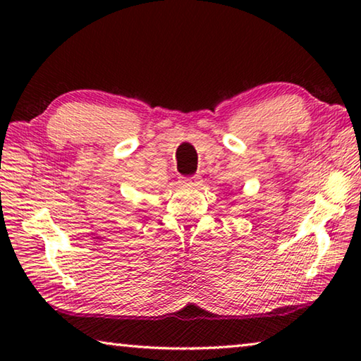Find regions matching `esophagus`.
<instances>
[{"label": "esophagus", "mask_w": 361, "mask_h": 361, "mask_svg": "<svg viewBox=\"0 0 361 361\" xmlns=\"http://www.w3.org/2000/svg\"><path fill=\"white\" fill-rule=\"evenodd\" d=\"M181 183L185 186H191V188H197L202 185V176L200 175H192V176H186V178H183Z\"/></svg>", "instance_id": "1"}]
</instances>
